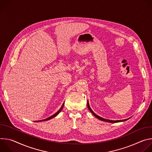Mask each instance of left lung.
<instances>
[{
  "label": "left lung",
  "instance_id": "1",
  "mask_svg": "<svg viewBox=\"0 0 152 152\" xmlns=\"http://www.w3.org/2000/svg\"><path fill=\"white\" fill-rule=\"evenodd\" d=\"M87 106H88V110H90V111L96 117V118H97L98 119H99V120H102V121H107V122H110V123H118V122H121V121H126V120H127L129 118H127V119H125V120H107V119H105V118H102V117H100V116H99V115H97V114H96L93 111V110L91 109V107H90V104H89V102H88V100L87 101Z\"/></svg>",
  "mask_w": 152,
  "mask_h": 152
}]
</instances>
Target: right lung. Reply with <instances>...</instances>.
Here are the masks:
<instances>
[{
  "instance_id": "add662e5",
  "label": "right lung",
  "mask_w": 152,
  "mask_h": 152,
  "mask_svg": "<svg viewBox=\"0 0 152 152\" xmlns=\"http://www.w3.org/2000/svg\"><path fill=\"white\" fill-rule=\"evenodd\" d=\"M64 103L62 104V106L61 107V108L60 109L55 113V114H54L53 115H52V116H50V117H48V118H46V119H44V120H39V121H35V122H38V121H47V120H50V119H52V118H54V117H55L56 116H57V115L61 112V111L62 110V108H63V107H64Z\"/></svg>"
}]
</instances>
